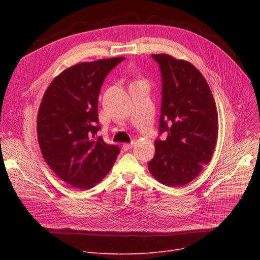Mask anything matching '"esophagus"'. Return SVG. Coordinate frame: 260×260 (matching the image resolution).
Returning a JSON list of instances; mask_svg holds the SVG:
<instances>
[{"label": "esophagus", "instance_id": "1", "mask_svg": "<svg viewBox=\"0 0 260 260\" xmlns=\"http://www.w3.org/2000/svg\"><path fill=\"white\" fill-rule=\"evenodd\" d=\"M132 147H133V144H127V143H125V144L122 145V149H123L124 151H127V150L131 149Z\"/></svg>", "mask_w": 260, "mask_h": 260}]
</instances>
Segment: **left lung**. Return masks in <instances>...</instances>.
<instances>
[{
	"instance_id": "left-lung-1",
	"label": "left lung",
	"mask_w": 260,
	"mask_h": 260,
	"mask_svg": "<svg viewBox=\"0 0 260 260\" xmlns=\"http://www.w3.org/2000/svg\"><path fill=\"white\" fill-rule=\"evenodd\" d=\"M161 73V111L154 157L148 162L152 176L170 187L191 182L213 156L218 138V113L212 91L190 62L168 54L151 55Z\"/></svg>"
}]
</instances>
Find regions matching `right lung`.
<instances>
[{"mask_svg":"<svg viewBox=\"0 0 260 260\" xmlns=\"http://www.w3.org/2000/svg\"><path fill=\"white\" fill-rule=\"evenodd\" d=\"M123 56L80 62L62 71L47 87L37 117L42 155L62 181L90 189L112 169L120 149L106 144L100 131L101 87Z\"/></svg>","mask_w":260,"mask_h":260,"instance_id":"add662e5","label":"right lung"}]
</instances>
